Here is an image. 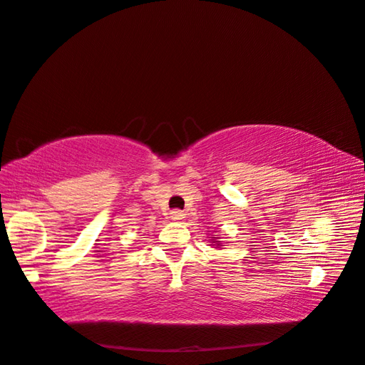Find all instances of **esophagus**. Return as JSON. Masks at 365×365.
<instances>
[{
    "label": "esophagus",
    "instance_id": "34e87169",
    "mask_svg": "<svg viewBox=\"0 0 365 365\" xmlns=\"http://www.w3.org/2000/svg\"><path fill=\"white\" fill-rule=\"evenodd\" d=\"M170 217H172V220H175V222H182L185 218V214L180 209H175V210H172V212H170Z\"/></svg>",
    "mask_w": 365,
    "mask_h": 365
}]
</instances>
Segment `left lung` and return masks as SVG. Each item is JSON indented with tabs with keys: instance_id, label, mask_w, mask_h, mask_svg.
<instances>
[{
	"instance_id": "1",
	"label": "left lung",
	"mask_w": 365,
	"mask_h": 365,
	"mask_svg": "<svg viewBox=\"0 0 365 365\" xmlns=\"http://www.w3.org/2000/svg\"><path fill=\"white\" fill-rule=\"evenodd\" d=\"M209 240H210V245H212L214 248H220V247H223V245H222V240L218 239V237H215V236H214V237H210Z\"/></svg>"
}]
</instances>
